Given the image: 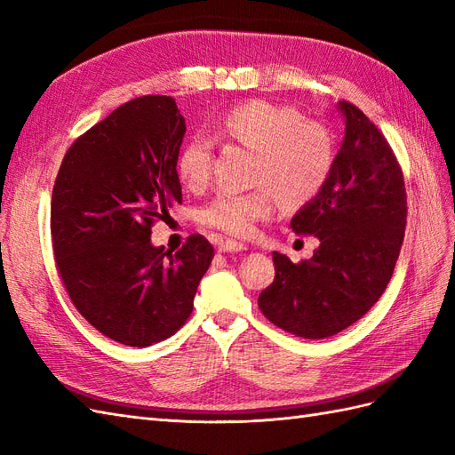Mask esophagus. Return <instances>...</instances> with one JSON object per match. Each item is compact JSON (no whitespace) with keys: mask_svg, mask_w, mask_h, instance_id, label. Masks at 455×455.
Listing matches in <instances>:
<instances>
[{"mask_svg":"<svg viewBox=\"0 0 455 455\" xmlns=\"http://www.w3.org/2000/svg\"><path fill=\"white\" fill-rule=\"evenodd\" d=\"M246 250V246H243L242 242H236V240H220L219 243H217V251H220V253H225V251H243Z\"/></svg>","mask_w":455,"mask_h":455,"instance_id":"esophagus-1","label":"esophagus"}]
</instances>
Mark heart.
<instances>
[{
	"label": "heart",
	"instance_id": "1",
	"mask_svg": "<svg viewBox=\"0 0 455 455\" xmlns=\"http://www.w3.org/2000/svg\"><path fill=\"white\" fill-rule=\"evenodd\" d=\"M219 131L255 151L248 192H219L202 209V223L232 236H248L267 219L276 197L286 207H301L321 194L334 167V140L319 121L304 119L296 108L251 100L220 115ZM213 146L194 136L180 149L177 172L190 190L212 177Z\"/></svg>",
	"mask_w": 455,
	"mask_h": 455
}]
</instances>
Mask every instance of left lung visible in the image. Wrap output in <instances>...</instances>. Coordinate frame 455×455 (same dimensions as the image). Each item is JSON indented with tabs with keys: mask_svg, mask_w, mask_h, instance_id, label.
Instances as JSON below:
<instances>
[{
	"mask_svg": "<svg viewBox=\"0 0 455 455\" xmlns=\"http://www.w3.org/2000/svg\"><path fill=\"white\" fill-rule=\"evenodd\" d=\"M339 108L346 134L329 182L290 223L319 248L299 263L273 251L275 281L258 299L275 327L307 340L342 332L377 304L405 232L403 172L390 144L354 103Z\"/></svg>",
	"mask_w": 455,
	"mask_h": 455,
	"instance_id": "obj_1",
	"label": "left lung"
}]
</instances>
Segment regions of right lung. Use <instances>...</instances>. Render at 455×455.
I'll use <instances>...</instances> for the list:
<instances>
[{"mask_svg": "<svg viewBox=\"0 0 455 455\" xmlns=\"http://www.w3.org/2000/svg\"><path fill=\"white\" fill-rule=\"evenodd\" d=\"M186 132L171 96L123 103L67 149L52 194L55 265L75 307L124 346L169 339L188 321L213 246H151V227L182 204L177 159Z\"/></svg>", "mask_w": 455, "mask_h": 455, "instance_id": "1", "label": "right lung"}]
</instances>
